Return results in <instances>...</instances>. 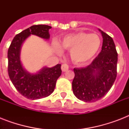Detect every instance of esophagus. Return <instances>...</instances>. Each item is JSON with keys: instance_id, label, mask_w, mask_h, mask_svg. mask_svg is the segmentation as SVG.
Wrapping results in <instances>:
<instances>
[{"instance_id": "34e87169", "label": "esophagus", "mask_w": 129, "mask_h": 129, "mask_svg": "<svg viewBox=\"0 0 129 129\" xmlns=\"http://www.w3.org/2000/svg\"><path fill=\"white\" fill-rule=\"evenodd\" d=\"M68 65L66 64V63H63V64L61 65V70H62L63 72H67V71L68 70Z\"/></svg>"}]
</instances>
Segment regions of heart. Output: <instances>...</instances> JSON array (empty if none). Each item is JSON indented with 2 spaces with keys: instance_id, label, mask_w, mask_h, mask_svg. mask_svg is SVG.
Returning a JSON list of instances; mask_svg holds the SVG:
<instances>
[{
  "instance_id": "b5f03b06",
  "label": "heart",
  "mask_w": 129,
  "mask_h": 129,
  "mask_svg": "<svg viewBox=\"0 0 129 129\" xmlns=\"http://www.w3.org/2000/svg\"><path fill=\"white\" fill-rule=\"evenodd\" d=\"M100 45L101 40L98 35L77 32L65 36L59 41V45L54 42L53 46L59 54L62 52L61 47L70 49V56L72 61L76 63H83L96 55Z\"/></svg>"
}]
</instances>
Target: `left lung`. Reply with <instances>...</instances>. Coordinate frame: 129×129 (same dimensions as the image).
<instances>
[{
	"mask_svg": "<svg viewBox=\"0 0 129 129\" xmlns=\"http://www.w3.org/2000/svg\"><path fill=\"white\" fill-rule=\"evenodd\" d=\"M103 38L102 50L89 66L74 68L73 92L79 100L93 102L108 93L116 78L118 54L113 39L99 29Z\"/></svg>",
	"mask_w": 129,
	"mask_h": 129,
	"instance_id": "obj_1",
	"label": "left lung"
}]
</instances>
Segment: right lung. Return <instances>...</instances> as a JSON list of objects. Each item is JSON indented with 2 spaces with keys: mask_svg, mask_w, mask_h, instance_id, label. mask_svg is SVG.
<instances>
[{
  "mask_svg": "<svg viewBox=\"0 0 129 129\" xmlns=\"http://www.w3.org/2000/svg\"><path fill=\"white\" fill-rule=\"evenodd\" d=\"M45 25H33L17 35L8 50V72L9 78L17 91L28 99L37 100L49 96L54 91L56 81L61 74V64L52 68L43 67L34 74L24 69L21 61V50L24 41L31 35L44 39H49Z\"/></svg>",
  "mask_w": 129,
  "mask_h": 129,
  "instance_id": "1",
  "label": "right lung"
}]
</instances>
